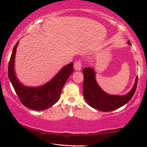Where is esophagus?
<instances>
[{"label": "esophagus", "instance_id": "1", "mask_svg": "<svg viewBox=\"0 0 147 147\" xmlns=\"http://www.w3.org/2000/svg\"><path fill=\"white\" fill-rule=\"evenodd\" d=\"M82 61L81 60H77L76 61L75 64H74V68H75V70H80L82 69Z\"/></svg>", "mask_w": 147, "mask_h": 147}]
</instances>
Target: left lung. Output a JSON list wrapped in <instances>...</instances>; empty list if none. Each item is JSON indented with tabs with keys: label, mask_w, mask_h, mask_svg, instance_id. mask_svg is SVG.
I'll list each match as a JSON object with an SVG mask.
<instances>
[{
	"label": "left lung",
	"mask_w": 147,
	"mask_h": 147,
	"mask_svg": "<svg viewBox=\"0 0 147 147\" xmlns=\"http://www.w3.org/2000/svg\"><path fill=\"white\" fill-rule=\"evenodd\" d=\"M129 45L131 43L128 41ZM84 84L83 95L89 106L97 110L109 112L119 109L130 101L134 95L137 88L138 77L133 88L125 95H113L106 93L99 86L95 79V72L92 68L83 69Z\"/></svg>",
	"instance_id": "obj_1"
}]
</instances>
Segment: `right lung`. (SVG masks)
Returning <instances> with one entry per match:
<instances>
[{
  "instance_id": "right-lung-1",
  "label": "right lung",
  "mask_w": 147,
  "mask_h": 147,
  "mask_svg": "<svg viewBox=\"0 0 147 147\" xmlns=\"http://www.w3.org/2000/svg\"><path fill=\"white\" fill-rule=\"evenodd\" d=\"M18 42L16 43L8 65V77L21 102L27 108L43 111L53 106L60 98L62 88L73 72V63L65 65L54 78L38 87H28L20 83L14 72V59Z\"/></svg>"
}]
</instances>
